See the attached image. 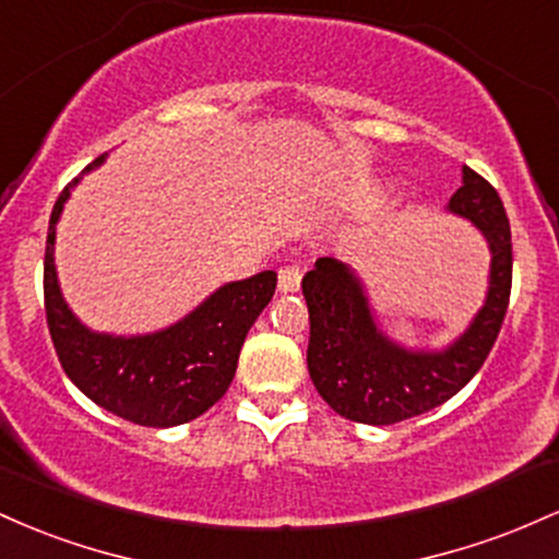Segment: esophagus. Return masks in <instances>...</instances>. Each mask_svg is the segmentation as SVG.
I'll list each match as a JSON object with an SVG mask.
<instances>
[{
  "mask_svg": "<svg viewBox=\"0 0 559 559\" xmlns=\"http://www.w3.org/2000/svg\"><path fill=\"white\" fill-rule=\"evenodd\" d=\"M277 287L280 293H296L300 287V269L298 266H282L277 272Z\"/></svg>",
  "mask_w": 559,
  "mask_h": 559,
  "instance_id": "34e87169",
  "label": "esophagus"
}]
</instances>
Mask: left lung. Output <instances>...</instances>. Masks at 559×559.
Wrapping results in <instances>:
<instances>
[{
	"mask_svg": "<svg viewBox=\"0 0 559 559\" xmlns=\"http://www.w3.org/2000/svg\"><path fill=\"white\" fill-rule=\"evenodd\" d=\"M449 211L465 216L491 248V280L478 317L443 350H406L374 324L359 277L335 259H319L306 274L309 306V374L341 417L364 425H393L436 409L460 393L497 343L512 290V231L499 192L473 168Z\"/></svg>",
	"mask_w": 559,
	"mask_h": 559,
	"instance_id": "left-lung-1",
	"label": "left lung"
}]
</instances>
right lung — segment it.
Segmentation results:
<instances>
[{
	"mask_svg": "<svg viewBox=\"0 0 559 559\" xmlns=\"http://www.w3.org/2000/svg\"><path fill=\"white\" fill-rule=\"evenodd\" d=\"M103 160L99 155L86 171ZM76 181L55 203L44 250V311L62 369L110 415L144 428L190 423L227 393L248 330L274 296L277 272L218 287L181 322L153 335L116 337L86 330L62 300L52 255L55 227Z\"/></svg>",
	"mask_w": 559,
	"mask_h": 559,
	"instance_id": "right-lung-1",
	"label": "right lung"
}]
</instances>
